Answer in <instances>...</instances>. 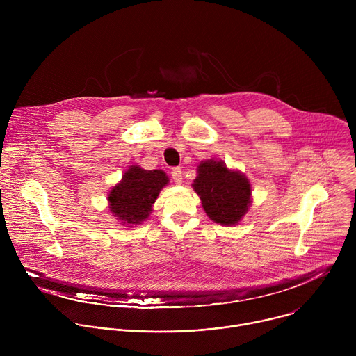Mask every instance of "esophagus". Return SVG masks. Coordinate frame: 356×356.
<instances>
[{
	"instance_id": "esophagus-1",
	"label": "esophagus",
	"mask_w": 356,
	"mask_h": 356,
	"mask_svg": "<svg viewBox=\"0 0 356 356\" xmlns=\"http://www.w3.org/2000/svg\"><path fill=\"white\" fill-rule=\"evenodd\" d=\"M173 180L176 184H181L183 183V175H181V169L180 168H173L170 172Z\"/></svg>"
}]
</instances>
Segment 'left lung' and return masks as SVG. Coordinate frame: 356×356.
Listing matches in <instances>:
<instances>
[{
	"instance_id": "1",
	"label": "left lung",
	"mask_w": 356,
	"mask_h": 356,
	"mask_svg": "<svg viewBox=\"0 0 356 356\" xmlns=\"http://www.w3.org/2000/svg\"><path fill=\"white\" fill-rule=\"evenodd\" d=\"M191 186L200 195L206 214L221 225H236L252 202L248 177L238 170H229L222 161H202Z\"/></svg>"
}]
</instances>
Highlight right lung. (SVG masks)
Segmentation results:
<instances>
[{
  "instance_id": "1",
  "label": "right lung",
  "mask_w": 356,
  "mask_h": 356,
  "mask_svg": "<svg viewBox=\"0 0 356 356\" xmlns=\"http://www.w3.org/2000/svg\"><path fill=\"white\" fill-rule=\"evenodd\" d=\"M168 183L169 177L163 170H145L139 166H131L108 194L110 211L124 225L142 224Z\"/></svg>"
}]
</instances>
